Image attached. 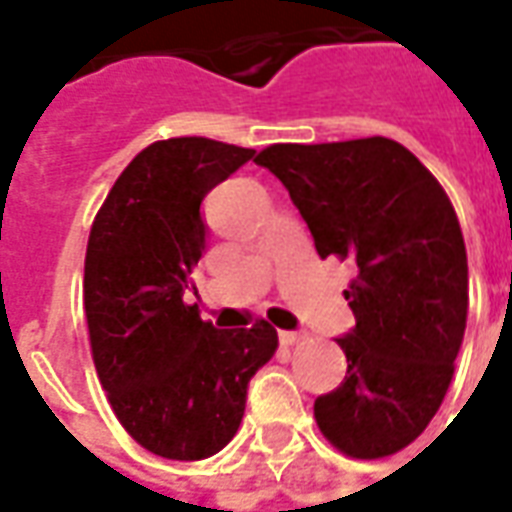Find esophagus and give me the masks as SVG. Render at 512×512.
<instances>
[{
	"label": "esophagus",
	"instance_id": "esophagus-1",
	"mask_svg": "<svg viewBox=\"0 0 512 512\" xmlns=\"http://www.w3.org/2000/svg\"><path fill=\"white\" fill-rule=\"evenodd\" d=\"M279 340L285 345H299L307 340V334L304 332H279Z\"/></svg>",
	"mask_w": 512,
	"mask_h": 512
}]
</instances>
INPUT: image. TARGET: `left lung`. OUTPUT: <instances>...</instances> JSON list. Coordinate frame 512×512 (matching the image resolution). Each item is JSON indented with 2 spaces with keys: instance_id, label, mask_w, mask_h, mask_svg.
<instances>
[{
  "instance_id": "1",
  "label": "left lung",
  "mask_w": 512,
  "mask_h": 512,
  "mask_svg": "<svg viewBox=\"0 0 512 512\" xmlns=\"http://www.w3.org/2000/svg\"><path fill=\"white\" fill-rule=\"evenodd\" d=\"M255 161L282 180L318 255L356 263L345 290L356 326L337 340L348 370L315 400L318 428L351 458L403 450L439 411L466 329L469 266L452 202L386 136L271 145Z\"/></svg>"
}]
</instances>
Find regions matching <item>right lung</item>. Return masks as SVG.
I'll list each match as a JSON object with an SVG mask.
<instances>
[{
    "instance_id": "right-lung-1",
    "label": "right lung",
    "mask_w": 512,
    "mask_h": 512,
    "mask_svg": "<svg viewBox=\"0 0 512 512\" xmlns=\"http://www.w3.org/2000/svg\"><path fill=\"white\" fill-rule=\"evenodd\" d=\"M255 158L252 147L178 136L145 147L95 216L84 312L101 386L145 450L202 461L233 439L246 389L277 351V329H213L183 293L208 246L205 194Z\"/></svg>"
}]
</instances>
